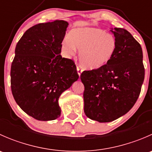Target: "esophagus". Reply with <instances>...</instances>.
Here are the masks:
<instances>
[{"instance_id":"obj_1","label":"esophagus","mask_w":152,"mask_h":152,"mask_svg":"<svg viewBox=\"0 0 152 152\" xmlns=\"http://www.w3.org/2000/svg\"><path fill=\"white\" fill-rule=\"evenodd\" d=\"M76 70H77V73H78V75L79 76H80L81 74H82V71H83V70H82V68L81 67L78 66L77 67H76Z\"/></svg>"}]
</instances>
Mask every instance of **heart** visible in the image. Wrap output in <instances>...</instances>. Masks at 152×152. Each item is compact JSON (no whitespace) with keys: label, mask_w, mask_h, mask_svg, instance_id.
<instances>
[{"label":"heart","mask_w":152,"mask_h":152,"mask_svg":"<svg viewBox=\"0 0 152 152\" xmlns=\"http://www.w3.org/2000/svg\"><path fill=\"white\" fill-rule=\"evenodd\" d=\"M117 42L112 34L94 27L73 29L62 42V50L67 57L79 50V59L82 67L93 70L107 65L115 52Z\"/></svg>","instance_id":"obj_1"}]
</instances>
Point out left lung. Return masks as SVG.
Returning a JSON list of instances; mask_svg holds the SVG:
<instances>
[{
  "mask_svg": "<svg viewBox=\"0 0 152 152\" xmlns=\"http://www.w3.org/2000/svg\"><path fill=\"white\" fill-rule=\"evenodd\" d=\"M110 29L117 42L114 56L104 66L80 76L86 116L100 123L113 121L132 108L145 76L140 44L125 29Z\"/></svg>",
  "mask_w": 152,
  "mask_h": 152,
  "instance_id": "1",
  "label": "left lung"
}]
</instances>
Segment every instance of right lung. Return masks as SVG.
<instances>
[{"mask_svg": "<svg viewBox=\"0 0 152 152\" xmlns=\"http://www.w3.org/2000/svg\"><path fill=\"white\" fill-rule=\"evenodd\" d=\"M68 25L56 20L34 26L15 48L11 67L12 95L18 106L38 121L60 116L59 98L79 79L74 62L60 55Z\"/></svg>", "mask_w": 152, "mask_h": 152, "instance_id": "right-lung-1", "label": "right lung"}]
</instances>
